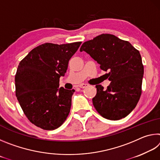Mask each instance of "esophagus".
Segmentation results:
<instances>
[{
	"mask_svg": "<svg viewBox=\"0 0 160 160\" xmlns=\"http://www.w3.org/2000/svg\"><path fill=\"white\" fill-rule=\"evenodd\" d=\"M88 85H87V84H84V83H82V84H80V85H79V88L84 89V88H86L87 87H88Z\"/></svg>",
	"mask_w": 160,
	"mask_h": 160,
	"instance_id": "34e87169",
	"label": "esophagus"
}]
</instances>
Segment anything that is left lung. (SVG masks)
<instances>
[{"mask_svg":"<svg viewBox=\"0 0 160 160\" xmlns=\"http://www.w3.org/2000/svg\"><path fill=\"white\" fill-rule=\"evenodd\" d=\"M80 51H85L108 71L111 81L107 89L96 85L92 99L100 115L109 120H119L135 109L142 92L144 68L139 51L127 41L110 34H102L84 42Z\"/></svg>","mask_w":160,"mask_h":160,"instance_id":"left-lung-1","label":"left lung"}]
</instances>
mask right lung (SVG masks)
I'll use <instances>...</instances> for the list:
<instances>
[{"instance_id": "right-lung-1", "label": "right lung", "mask_w": 160, "mask_h": 160, "mask_svg": "<svg viewBox=\"0 0 160 160\" xmlns=\"http://www.w3.org/2000/svg\"><path fill=\"white\" fill-rule=\"evenodd\" d=\"M81 43H45L33 48L19 63L16 97L25 116L37 127L56 129L68 116L75 90L59 88V79Z\"/></svg>"}]
</instances>
